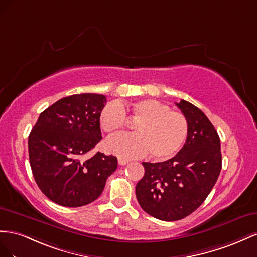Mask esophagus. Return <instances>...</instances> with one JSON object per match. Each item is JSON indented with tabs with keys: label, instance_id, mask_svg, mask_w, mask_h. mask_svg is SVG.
Here are the masks:
<instances>
[{
	"label": "esophagus",
	"instance_id": "1",
	"mask_svg": "<svg viewBox=\"0 0 257 257\" xmlns=\"http://www.w3.org/2000/svg\"><path fill=\"white\" fill-rule=\"evenodd\" d=\"M129 163V160L128 159H124V158H118V164L120 165V166H123V165H126V164H128Z\"/></svg>",
	"mask_w": 257,
	"mask_h": 257
}]
</instances>
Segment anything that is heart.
Wrapping results in <instances>:
<instances>
[{
    "mask_svg": "<svg viewBox=\"0 0 257 257\" xmlns=\"http://www.w3.org/2000/svg\"><path fill=\"white\" fill-rule=\"evenodd\" d=\"M129 118L136 122L137 134L112 138L106 149L121 157H137L150 151L156 160L169 159L177 154L188 136V121L180 112L167 104L146 99L130 104L109 102L100 114L101 127L109 136L122 133Z\"/></svg>",
    "mask_w": 257,
    "mask_h": 257,
    "instance_id": "b5f03b06",
    "label": "heart"
}]
</instances>
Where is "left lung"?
Segmentation results:
<instances>
[{
  "instance_id": "1",
  "label": "left lung",
  "mask_w": 257,
  "mask_h": 257,
  "mask_svg": "<svg viewBox=\"0 0 257 257\" xmlns=\"http://www.w3.org/2000/svg\"><path fill=\"white\" fill-rule=\"evenodd\" d=\"M188 121L180 152L163 163H142L143 178L136 186L139 204L153 217L178 221L199 208L222 169L219 137L201 109L185 100L175 103Z\"/></svg>"
}]
</instances>
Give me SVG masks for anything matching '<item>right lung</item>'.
Returning <instances> with one entry per match:
<instances>
[{
    "label": "right lung",
    "mask_w": 257,
    "mask_h": 257,
    "mask_svg": "<svg viewBox=\"0 0 257 257\" xmlns=\"http://www.w3.org/2000/svg\"><path fill=\"white\" fill-rule=\"evenodd\" d=\"M103 94H73L42 112L28 140L29 159L36 184L48 199L76 208L94 201L106 179L117 168V158L97 153L85 155L102 139L100 114Z\"/></svg>",
    "instance_id": "obj_1"
}]
</instances>
